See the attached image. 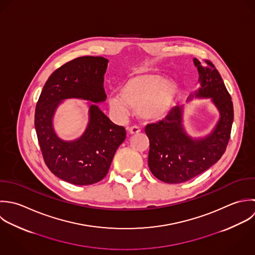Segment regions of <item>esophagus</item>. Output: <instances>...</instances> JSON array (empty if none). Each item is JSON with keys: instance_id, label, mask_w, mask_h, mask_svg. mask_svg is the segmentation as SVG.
<instances>
[{"instance_id": "obj_1", "label": "esophagus", "mask_w": 255, "mask_h": 255, "mask_svg": "<svg viewBox=\"0 0 255 255\" xmlns=\"http://www.w3.org/2000/svg\"><path fill=\"white\" fill-rule=\"evenodd\" d=\"M128 130L129 134H135V133H138L140 131V128L138 127H136V126H133V127L128 128Z\"/></svg>"}]
</instances>
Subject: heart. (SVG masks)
Returning <instances> with one entry per match:
<instances>
[{"label": "heart", "instance_id": "obj_1", "mask_svg": "<svg viewBox=\"0 0 255 255\" xmlns=\"http://www.w3.org/2000/svg\"><path fill=\"white\" fill-rule=\"evenodd\" d=\"M179 86L161 73L141 70L133 73L121 88L120 95H111L109 104L121 116L128 114V107L137 110L138 116L146 122L164 119L173 108Z\"/></svg>", "mask_w": 255, "mask_h": 255}]
</instances>
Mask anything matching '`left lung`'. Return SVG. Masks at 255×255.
Listing matches in <instances>:
<instances>
[{
	"mask_svg": "<svg viewBox=\"0 0 255 255\" xmlns=\"http://www.w3.org/2000/svg\"><path fill=\"white\" fill-rule=\"evenodd\" d=\"M206 66L194 58L198 69L200 88L197 98H211L220 112V120L213 131L203 138H192L183 128V109L174 107L169 114L145 127L149 138L148 166L160 181L179 184L209 169L226 151L234 121V106L230 93L215 67L205 60ZM191 95L190 99L194 97Z\"/></svg>",
	"mask_w": 255,
	"mask_h": 255,
	"instance_id": "left-lung-1",
	"label": "left lung"
}]
</instances>
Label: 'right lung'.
I'll list each match as a JSON object with an SVG mask.
<instances>
[{"instance_id":"add662e5","label":"right lung","mask_w":255,"mask_h":255,"mask_svg":"<svg viewBox=\"0 0 255 255\" xmlns=\"http://www.w3.org/2000/svg\"><path fill=\"white\" fill-rule=\"evenodd\" d=\"M108 62L101 56H82L65 63L50 75L35 107L34 127L44 162L55 176L74 185H92L108 174L126 129L115 125L96 104H90L85 132L76 140L65 141L54 131L53 116L65 99L104 102Z\"/></svg>"}]
</instances>
